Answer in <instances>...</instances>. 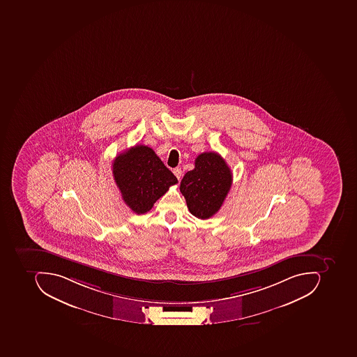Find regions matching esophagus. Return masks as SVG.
Instances as JSON below:
<instances>
[{"label": "esophagus", "instance_id": "esophagus-1", "mask_svg": "<svg viewBox=\"0 0 357 357\" xmlns=\"http://www.w3.org/2000/svg\"><path fill=\"white\" fill-rule=\"evenodd\" d=\"M174 175L176 176V177L178 178V180H180V178H181L182 175V170L181 168L176 167L175 169L173 170Z\"/></svg>", "mask_w": 357, "mask_h": 357}]
</instances>
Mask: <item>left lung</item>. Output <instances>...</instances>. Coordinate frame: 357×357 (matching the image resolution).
Wrapping results in <instances>:
<instances>
[{"mask_svg": "<svg viewBox=\"0 0 357 357\" xmlns=\"http://www.w3.org/2000/svg\"><path fill=\"white\" fill-rule=\"evenodd\" d=\"M231 181L233 175L223 158L215 152H204L180 182V192L194 217L209 219L221 208Z\"/></svg>", "mask_w": 357, "mask_h": 357, "instance_id": "8db88e82", "label": "left lung"}]
</instances>
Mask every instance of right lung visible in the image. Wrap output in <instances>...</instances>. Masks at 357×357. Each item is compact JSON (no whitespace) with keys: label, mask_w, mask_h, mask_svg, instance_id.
<instances>
[{"label":"right lung","mask_w":357,"mask_h":357,"mask_svg":"<svg viewBox=\"0 0 357 357\" xmlns=\"http://www.w3.org/2000/svg\"><path fill=\"white\" fill-rule=\"evenodd\" d=\"M112 174L124 203L137 215L151 210L177 178L147 146H134L116 156Z\"/></svg>","instance_id":"1"}]
</instances>
